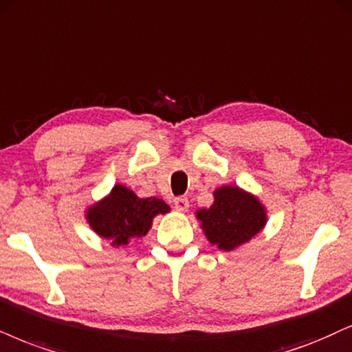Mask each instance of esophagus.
Listing matches in <instances>:
<instances>
[{"mask_svg":"<svg viewBox=\"0 0 352 352\" xmlns=\"http://www.w3.org/2000/svg\"><path fill=\"white\" fill-rule=\"evenodd\" d=\"M173 204H175V209L179 210V212H186L189 209L188 197H176L175 201H173Z\"/></svg>","mask_w":352,"mask_h":352,"instance_id":"1","label":"esophagus"}]
</instances>
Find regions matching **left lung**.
<instances>
[{
    "label": "left lung",
    "mask_w": 352,
    "mask_h": 352,
    "mask_svg": "<svg viewBox=\"0 0 352 352\" xmlns=\"http://www.w3.org/2000/svg\"><path fill=\"white\" fill-rule=\"evenodd\" d=\"M210 209L197 212L206 235L212 245L230 251L254 236L266 223V214L258 199L235 186L215 190Z\"/></svg>",
    "instance_id": "obj_1"
}]
</instances>
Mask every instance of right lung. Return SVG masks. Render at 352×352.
I'll list each match as a JSON object with an SVG mask.
<instances>
[{
	"mask_svg": "<svg viewBox=\"0 0 352 352\" xmlns=\"http://www.w3.org/2000/svg\"><path fill=\"white\" fill-rule=\"evenodd\" d=\"M168 210L162 199H140L124 186H116L109 197L89 209L88 220L98 235L114 246H127L146 235L155 215Z\"/></svg>",
	"mask_w": 352,
	"mask_h": 352,
	"instance_id": "obj_1",
	"label": "right lung"
}]
</instances>
